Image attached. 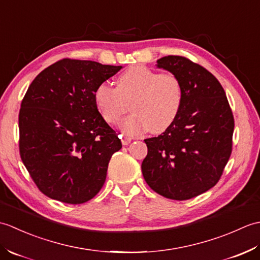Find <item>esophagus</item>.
I'll use <instances>...</instances> for the list:
<instances>
[{
	"label": "esophagus",
	"mask_w": 260,
	"mask_h": 260,
	"mask_svg": "<svg viewBox=\"0 0 260 260\" xmlns=\"http://www.w3.org/2000/svg\"><path fill=\"white\" fill-rule=\"evenodd\" d=\"M132 139L131 137H127V136H121V143H123V145H128L131 143Z\"/></svg>",
	"instance_id": "obj_1"
}]
</instances>
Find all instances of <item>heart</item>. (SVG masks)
<instances>
[{
    "instance_id": "heart-1",
    "label": "heart",
    "mask_w": 260,
    "mask_h": 260,
    "mask_svg": "<svg viewBox=\"0 0 260 260\" xmlns=\"http://www.w3.org/2000/svg\"><path fill=\"white\" fill-rule=\"evenodd\" d=\"M96 105L107 123L115 125L129 109L133 114L120 123L127 135L150 131L159 134L174 123L183 102V88L172 74H161L144 66H133L116 79V87L102 82L93 92Z\"/></svg>"
}]
</instances>
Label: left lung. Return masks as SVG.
Instances as JSON below:
<instances>
[{
    "mask_svg": "<svg viewBox=\"0 0 260 260\" xmlns=\"http://www.w3.org/2000/svg\"><path fill=\"white\" fill-rule=\"evenodd\" d=\"M183 88L178 117L157 137L146 139L142 173L153 191L189 200L221 178L233 151L235 119L221 84L202 66L182 56L157 60Z\"/></svg>",
    "mask_w": 260,
    "mask_h": 260,
    "instance_id": "1",
    "label": "left lung"
}]
</instances>
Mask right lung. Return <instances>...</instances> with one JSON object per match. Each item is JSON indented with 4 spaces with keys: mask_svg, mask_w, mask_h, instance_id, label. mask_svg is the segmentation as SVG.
<instances>
[{
    "mask_svg": "<svg viewBox=\"0 0 260 260\" xmlns=\"http://www.w3.org/2000/svg\"><path fill=\"white\" fill-rule=\"evenodd\" d=\"M120 69L66 58L27 88L19 113L20 156L45 196L80 204L101 191L121 142L98 112L93 92Z\"/></svg>",
    "mask_w": 260,
    "mask_h": 260,
    "instance_id": "1",
    "label": "right lung"
}]
</instances>
